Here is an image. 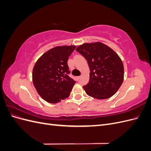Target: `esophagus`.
I'll return each mask as SVG.
<instances>
[{
  "instance_id": "obj_1",
  "label": "esophagus",
  "mask_w": 151,
  "mask_h": 151,
  "mask_svg": "<svg viewBox=\"0 0 151 151\" xmlns=\"http://www.w3.org/2000/svg\"><path fill=\"white\" fill-rule=\"evenodd\" d=\"M80 78H81V76H77V77H76V79H77V81H79Z\"/></svg>"
}]
</instances>
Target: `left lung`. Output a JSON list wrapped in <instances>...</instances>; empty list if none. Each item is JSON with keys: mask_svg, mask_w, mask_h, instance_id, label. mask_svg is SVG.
Returning a JSON list of instances; mask_svg holds the SVG:
<instances>
[{"mask_svg": "<svg viewBox=\"0 0 151 151\" xmlns=\"http://www.w3.org/2000/svg\"><path fill=\"white\" fill-rule=\"evenodd\" d=\"M76 50L86 59L90 68L89 82L83 86L86 94L98 99L111 97L124 78V67L118 55L99 42L81 45Z\"/></svg>", "mask_w": 151, "mask_h": 151, "instance_id": "left-lung-1", "label": "left lung"}]
</instances>
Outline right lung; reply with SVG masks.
<instances>
[{
    "label": "right lung",
    "mask_w": 151,
    "mask_h": 151,
    "mask_svg": "<svg viewBox=\"0 0 151 151\" xmlns=\"http://www.w3.org/2000/svg\"><path fill=\"white\" fill-rule=\"evenodd\" d=\"M76 47L65 45L52 48L35 63L33 83L38 94L47 102L57 103L69 96L76 82L68 76L67 61Z\"/></svg>",
    "instance_id": "obj_1"
}]
</instances>
